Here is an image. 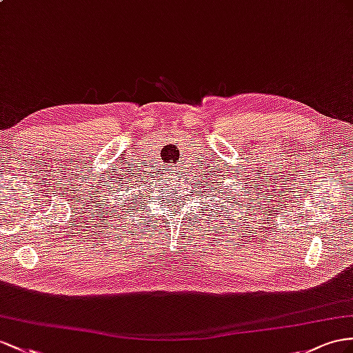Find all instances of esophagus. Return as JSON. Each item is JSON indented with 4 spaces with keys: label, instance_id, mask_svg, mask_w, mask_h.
Listing matches in <instances>:
<instances>
[{
    "label": "esophagus",
    "instance_id": "obj_1",
    "mask_svg": "<svg viewBox=\"0 0 353 353\" xmlns=\"http://www.w3.org/2000/svg\"><path fill=\"white\" fill-rule=\"evenodd\" d=\"M170 170H171V173H174V171H177V167H171Z\"/></svg>",
    "mask_w": 353,
    "mask_h": 353
}]
</instances>
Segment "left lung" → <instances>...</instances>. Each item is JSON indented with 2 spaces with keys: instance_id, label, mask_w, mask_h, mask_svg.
Masks as SVG:
<instances>
[{
  "instance_id": "8db88e82",
  "label": "left lung",
  "mask_w": 353,
  "mask_h": 353,
  "mask_svg": "<svg viewBox=\"0 0 353 353\" xmlns=\"http://www.w3.org/2000/svg\"><path fill=\"white\" fill-rule=\"evenodd\" d=\"M219 183H221V182H219ZM207 186H209V185H207ZM204 191H205V189H204ZM205 192L210 194V196L213 195V192H216L218 195H222V196H219V200H225V201H227L228 198H230V194H231L232 191H227V188H225L223 185H221L219 188H214V191H210V189H209V191H205ZM210 200H212V198H210Z\"/></svg>"
}]
</instances>
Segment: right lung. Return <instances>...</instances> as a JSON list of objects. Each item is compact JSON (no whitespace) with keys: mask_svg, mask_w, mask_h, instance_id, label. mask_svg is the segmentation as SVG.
I'll list each match as a JSON object with an SVG mask.
<instances>
[{"mask_svg":"<svg viewBox=\"0 0 353 353\" xmlns=\"http://www.w3.org/2000/svg\"><path fill=\"white\" fill-rule=\"evenodd\" d=\"M131 185H132V182H131V180H130V182H126V183H122V186H125V188H131ZM126 201H128V200H126ZM125 205V204H123ZM122 205V207H123Z\"/></svg>","mask_w":353,"mask_h":353,"instance_id":"obj_1","label":"right lung"}]
</instances>
